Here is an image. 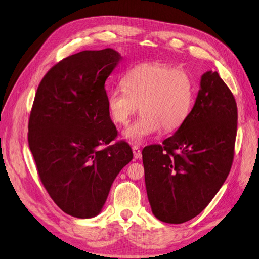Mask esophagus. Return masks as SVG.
<instances>
[{
	"label": "esophagus",
	"mask_w": 259,
	"mask_h": 259,
	"mask_svg": "<svg viewBox=\"0 0 259 259\" xmlns=\"http://www.w3.org/2000/svg\"><path fill=\"white\" fill-rule=\"evenodd\" d=\"M133 154H134V158L135 159H141L142 158V151L138 146H133Z\"/></svg>",
	"instance_id": "1"
}]
</instances>
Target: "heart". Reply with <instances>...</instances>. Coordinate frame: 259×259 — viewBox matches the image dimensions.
<instances>
[{
    "label": "heart",
    "mask_w": 259,
    "mask_h": 259,
    "mask_svg": "<svg viewBox=\"0 0 259 259\" xmlns=\"http://www.w3.org/2000/svg\"><path fill=\"white\" fill-rule=\"evenodd\" d=\"M194 83L185 69L161 62H144L124 75L123 87L108 93V110L113 122L127 124L138 109L136 121L124 131V138L142 144L161 128L174 132L181 127L194 102Z\"/></svg>",
    "instance_id": "heart-1"
}]
</instances>
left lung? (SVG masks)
I'll use <instances>...</instances> for the list:
<instances>
[{
    "instance_id": "1",
    "label": "left lung",
    "mask_w": 259,
    "mask_h": 259,
    "mask_svg": "<svg viewBox=\"0 0 259 259\" xmlns=\"http://www.w3.org/2000/svg\"><path fill=\"white\" fill-rule=\"evenodd\" d=\"M236 131L234 96L217 71H206L186 122L162 145L142 151L147 197L157 219L180 224L205 209L230 174Z\"/></svg>"
}]
</instances>
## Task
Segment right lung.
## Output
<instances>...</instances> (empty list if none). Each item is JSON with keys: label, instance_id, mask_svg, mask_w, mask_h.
Masks as SVG:
<instances>
[{"label": "right lung", "instance_id": "add662e5", "mask_svg": "<svg viewBox=\"0 0 259 259\" xmlns=\"http://www.w3.org/2000/svg\"><path fill=\"white\" fill-rule=\"evenodd\" d=\"M122 59L112 48L84 50L62 59L37 89L28 145L50 198L69 215L90 219L102 210L113 181L133 159L117 142L105 81Z\"/></svg>", "mask_w": 259, "mask_h": 259}]
</instances>
